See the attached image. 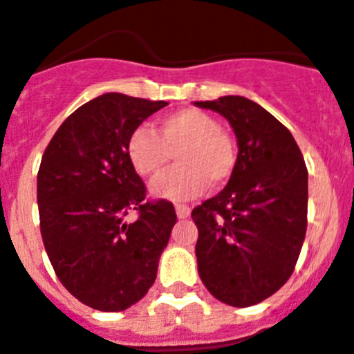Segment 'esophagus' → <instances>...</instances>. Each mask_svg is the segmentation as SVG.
<instances>
[{"label": "esophagus", "mask_w": 354, "mask_h": 354, "mask_svg": "<svg viewBox=\"0 0 354 354\" xmlns=\"http://www.w3.org/2000/svg\"><path fill=\"white\" fill-rule=\"evenodd\" d=\"M175 212H177V217H179V219H186V217L190 216V206L177 205L175 206Z\"/></svg>", "instance_id": "esophagus-1"}]
</instances>
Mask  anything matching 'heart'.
<instances>
[{
	"label": "heart",
	"instance_id": "obj_1",
	"mask_svg": "<svg viewBox=\"0 0 354 354\" xmlns=\"http://www.w3.org/2000/svg\"><path fill=\"white\" fill-rule=\"evenodd\" d=\"M175 166L151 186L155 197L168 201L194 199L212 185H225L234 175L237 149L234 138L210 113L186 107L157 118L155 131L140 128L129 133L126 155L142 179H155L168 166Z\"/></svg>",
	"mask_w": 354,
	"mask_h": 354
}]
</instances>
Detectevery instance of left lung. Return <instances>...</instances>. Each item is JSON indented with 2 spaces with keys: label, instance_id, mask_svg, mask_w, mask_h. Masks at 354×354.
Segmentation results:
<instances>
[{
  "label": "left lung",
  "instance_id": "left-lung-1",
  "mask_svg": "<svg viewBox=\"0 0 354 354\" xmlns=\"http://www.w3.org/2000/svg\"><path fill=\"white\" fill-rule=\"evenodd\" d=\"M221 113L237 137L228 185L192 210L197 268L212 296L250 307L287 283L307 230V166L290 131L245 97L195 102Z\"/></svg>",
  "mask_w": 354,
  "mask_h": 354
}]
</instances>
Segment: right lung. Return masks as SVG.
<instances>
[{"mask_svg": "<svg viewBox=\"0 0 354 354\" xmlns=\"http://www.w3.org/2000/svg\"><path fill=\"white\" fill-rule=\"evenodd\" d=\"M168 106L106 93L65 118L38 169L39 230L56 276L82 304L118 313L144 298L177 223L174 205L146 199L126 155L129 133ZM129 211L138 214L128 223Z\"/></svg>", "mask_w": 354, "mask_h": 354, "instance_id": "right-lung-1", "label": "right lung"}]
</instances>
